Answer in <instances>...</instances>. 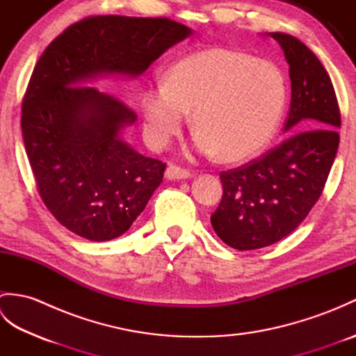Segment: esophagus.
Returning a JSON list of instances; mask_svg holds the SVG:
<instances>
[{"mask_svg":"<svg viewBox=\"0 0 356 356\" xmlns=\"http://www.w3.org/2000/svg\"><path fill=\"white\" fill-rule=\"evenodd\" d=\"M165 177L168 180H180V179H190L191 172L188 170L180 168L177 165H168L165 170Z\"/></svg>","mask_w":356,"mask_h":356,"instance_id":"1","label":"esophagus"}]
</instances>
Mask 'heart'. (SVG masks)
I'll return each instance as SVG.
<instances>
[{
  "instance_id": "heart-1",
  "label": "heart",
  "mask_w": 356,
  "mask_h": 356,
  "mask_svg": "<svg viewBox=\"0 0 356 356\" xmlns=\"http://www.w3.org/2000/svg\"><path fill=\"white\" fill-rule=\"evenodd\" d=\"M284 104L286 81L274 63L211 47L180 59L143 92V130L151 147H163L193 110L195 151L241 162L268 147Z\"/></svg>"
}]
</instances>
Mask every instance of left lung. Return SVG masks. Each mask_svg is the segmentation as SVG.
Wrapping results in <instances>:
<instances>
[{
  "label": "left lung",
  "instance_id": "1",
  "mask_svg": "<svg viewBox=\"0 0 356 356\" xmlns=\"http://www.w3.org/2000/svg\"><path fill=\"white\" fill-rule=\"evenodd\" d=\"M289 64V138L236 170L222 171L223 197L211 225L226 245L251 251L297 228L320 199L334 165L341 115L329 74L315 53L292 35L272 32Z\"/></svg>",
  "mask_w": 356,
  "mask_h": 356
}]
</instances>
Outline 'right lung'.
Masks as SVG:
<instances>
[{
	"label": "right lung",
	"instance_id": "1",
	"mask_svg": "<svg viewBox=\"0 0 356 356\" xmlns=\"http://www.w3.org/2000/svg\"><path fill=\"white\" fill-rule=\"evenodd\" d=\"M190 27L168 18L88 17L53 40L36 63L21 130L44 205L67 229L92 241L122 236L163 179L165 163L120 138L138 115L88 82L136 78Z\"/></svg>",
	"mask_w": 356,
	"mask_h": 356
}]
</instances>
